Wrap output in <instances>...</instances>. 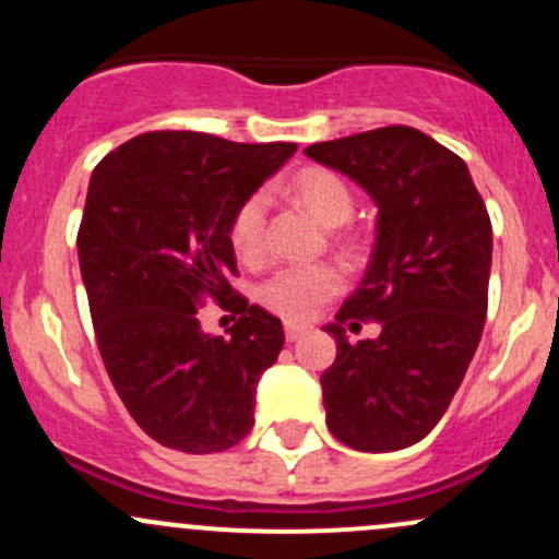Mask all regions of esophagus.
<instances>
[{
	"label": "esophagus",
	"instance_id": "1",
	"mask_svg": "<svg viewBox=\"0 0 559 559\" xmlns=\"http://www.w3.org/2000/svg\"><path fill=\"white\" fill-rule=\"evenodd\" d=\"M284 332H286V341L295 343L297 337L306 335V326H302V324H295V321H286V324H284Z\"/></svg>",
	"mask_w": 559,
	"mask_h": 559
}]
</instances>
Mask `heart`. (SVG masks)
Wrapping results in <instances>:
<instances>
[{
  "label": "heart",
  "instance_id": "obj_1",
  "mask_svg": "<svg viewBox=\"0 0 559 559\" xmlns=\"http://www.w3.org/2000/svg\"><path fill=\"white\" fill-rule=\"evenodd\" d=\"M289 189L300 197L302 205L319 218L324 227H341L354 213V194L346 180L326 167H306L292 178ZM264 216H267V194L253 191L235 211L229 224V240L243 259H253L262 251ZM341 289V273L326 262L292 264L281 267L259 286V300L273 313L289 321H308L316 308L330 300Z\"/></svg>",
  "mask_w": 559,
  "mask_h": 559
}]
</instances>
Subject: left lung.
I'll list each match as a JSON object with an SVG mask.
<instances>
[{
  "label": "left lung",
  "mask_w": 559,
  "mask_h": 559,
  "mask_svg": "<svg viewBox=\"0 0 559 559\" xmlns=\"http://www.w3.org/2000/svg\"><path fill=\"white\" fill-rule=\"evenodd\" d=\"M379 207L362 284L324 330L337 357L321 373L326 427L357 452H397L441 421L481 341L492 224L467 165L414 127H381L306 148ZM376 318L379 338L342 326Z\"/></svg>",
  "instance_id": "1"
}]
</instances>
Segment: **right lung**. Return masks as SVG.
Returning a JSON list of instances; mask_svg holds the SVG:
<instances>
[{
	"label": "right lung",
	"mask_w": 559,
	"mask_h": 559,
	"mask_svg": "<svg viewBox=\"0 0 559 559\" xmlns=\"http://www.w3.org/2000/svg\"><path fill=\"white\" fill-rule=\"evenodd\" d=\"M295 151L148 132L94 167L78 259L97 346L121 403L162 447L211 454L251 432L253 394L284 326L229 286V224ZM205 296L241 316L229 338L201 332Z\"/></svg>",
	"instance_id": "1"
}]
</instances>
